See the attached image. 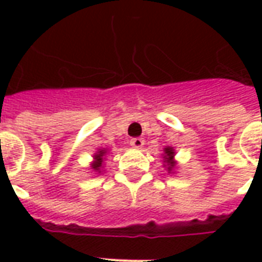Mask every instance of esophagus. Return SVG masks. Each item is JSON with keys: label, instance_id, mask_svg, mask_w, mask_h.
<instances>
[{"label": "esophagus", "instance_id": "1", "mask_svg": "<svg viewBox=\"0 0 262 262\" xmlns=\"http://www.w3.org/2000/svg\"><path fill=\"white\" fill-rule=\"evenodd\" d=\"M130 145L133 148H137V149H140V148H143L144 140L140 139V137H137V139H132L130 140Z\"/></svg>", "mask_w": 262, "mask_h": 262}]
</instances>
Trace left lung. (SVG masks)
Masks as SVG:
<instances>
[{"mask_svg":"<svg viewBox=\"0 0 262 262\" xmlns=\"http://www.w3.org/2000/svg\"><path fill=\"white\" fill-rule=\"evenodd\" d=\"M163 166L166 167L170 174H174V170L177 167V160L175 158V149L172 147L163 148Z\"/></svg>","mask_w":262,"mask_h":262,"instance_id":"1","label":"left lung"}]
</instances>
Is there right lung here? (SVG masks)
Masks as SVG:
<instances>
[{
  "instance_id": "1",
  "label": "right lung",
  "mask_w": 262,
  "mask_h": 262,
  "mask_svg": "<svg viewBox=\"0 0 262 262\" xmlns=\"http://www.w3.org/2000/svg\"><path fill=\"white\" fill-rule=\"evenodd\" d=\"M108 154V149L107 148H99L98 151L94 154V160L91 162L90 167L91 171H94L95 174H100L103 172V163L106 160V155Z\"/></svg>"
}]
</instances>
